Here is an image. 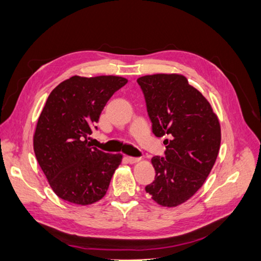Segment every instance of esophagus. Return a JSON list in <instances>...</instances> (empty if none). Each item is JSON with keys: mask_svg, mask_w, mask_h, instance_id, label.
Instances as JSON below:
<instances>
[{"mask_svg": "<svg viewBox=\"0 0 261 261\" xmlns=\"http://www.w3.org/2000/svg\"><path fill=\"white\" fill-rule=\"evenodd\" d=\"M127 161H129L130 163H137L140 161V158H134V156H129V158H127Z\"/></svg>", "mask_w": 261, "mask_h": 261, "instance_id": "1", "label": "esophagus"}]
</instances>
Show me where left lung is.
<instances>
[{
  "label": "left lung",
  "instance_id": "obj_1",
  "mask_svg": "<svg viewBox=\"0 0 261 261\" xmlns=\"http://www.w3.org/2000/svg\"><path fill=\"white\" fill-rule=\"evenodd\" d=\"M156 137H168L164 156H154L155 179L145 187L163 206L189 200L204 184L220 147V124L209 101L179 74L137 80Z\"/></svg>",
  "mask_w": 261,
  "mask_h": 261
}]
</instances>
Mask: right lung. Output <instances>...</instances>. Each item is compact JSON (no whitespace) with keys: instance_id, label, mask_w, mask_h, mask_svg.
<instances>
[{"instance_id":"right-lung-1","label":"right lung","mask_w":261,"mask_h":261,"mask_svg":"<svg viewBox=\"0 0 261 261\" xmlns=\"http://www.w3.org/2000/svg\"><path fill=\"white\" fill-rule=\"evenodd\" d=\"M127 83L120 76H72L52 90L37 121L34 151L54 192L88 205L105 196L122 155L91 147L103 107Z\"/></svg>"}]
</instances>
